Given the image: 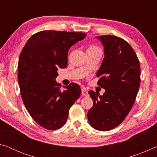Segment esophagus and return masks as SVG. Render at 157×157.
<instances>
[{
  "mask_svg": "<svg viewBox=\"0 0 157 157\" xmlns=\"http://www.w3.org/2000/svg\"><path fill=\"white\" fill-rule=\"evenodd\" d=\"M82 95H84V96H89V93L88 91L85 89V88H82Z\"/></svg>",
  "mask_w": 157,
  "mask_h": 157,
  "instance_id": "34e87169",
  "label": "esophagus"
}]
</instances>
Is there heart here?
I'll return each mask as SVG.
<instances>
[{"label": "heart", "instance_id": "b5f03b06", "mask_svg": "<svg viewBox=\"0 0 157 157\" xmlns=\"http://www.w3.org/2000/svg\"><path fill=\"white\" fill-rule=\"evenodd\" d=\"M100 49L99 47H98L97 46H95V45H91L88 48V50H99Z\"/></svg>", "mask_w": 157, "mask_h": 157}]
</instances>
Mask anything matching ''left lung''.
<instances>
[{"label": "left lung", "mask_w": 157, "mask_h": 157, "mask_svg": "<svg viewBox=\"0 0 157 157\" xmlns=\"http://www.w3.org/2000/svg\"><path fill=\"white\" fill-rule=\"evenodd\" d=\"M105 57L96 76L105 89L103 95L89 91L94 105L87 113L90 124L99 131H109L123 122L133 107L140 83L139 60L132 46L121 37L97 36Z\"/></svg>", "instance_id": "left-lung-1"}]
</instances>
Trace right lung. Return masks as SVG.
Segmentation results:
<instances>
[{"label":"right lung","mask_w":157,"mask_h":157,"mask_svg":"<svg viewBox=\"0 0 157 157\" xmlns=\"http://www.w3.org/2000/svg\"><path fill=\"white\" fill-rule=\"evenodd\" d=\"M86 33L43 30L33 34L21 50L18 63L21 95L36 123L48 130L64 125L68 111L81 94L79 85L71 83L62 91L55 82L59 68L68 64V51Z\"/></svg>","instance_id":"1"}]
</instances>
